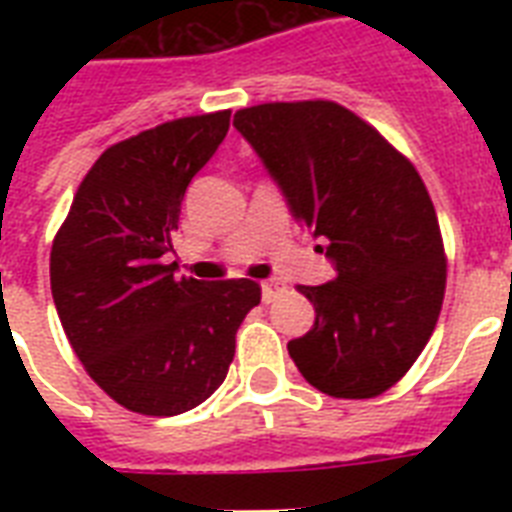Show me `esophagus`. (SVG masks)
<instances>
[{"instance_id": "esophagus-1", "label": "esophagus", "mask_w": 512, "mask_h": 512, "mask_svg": "<svg viewBox=\"0 0 512 512\" xmlns=\"http://www.w3.org/2000/svg\"><path fill=\"white\" fill-rule=\"evenodd\" d=\"M284 289L287 287H284V281H279V279L263 281V303H273V300H276V297H279Z\"/></svg>"}]
</instances>
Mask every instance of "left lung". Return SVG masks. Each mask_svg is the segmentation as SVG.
Returning <instances> with one entry per match:
<instances>
[{
  "label": "left lung",
  "instance_id": "obj_1",
  "mask_svg": "<svg viewBox=\"0 0 512 512\" xmlns=\"http://www.w3.org/2000/svg\"><path fill=\"white\" fill-rule=\"evenodd\" d=\"M233 124L337 268L329 284L297 287L316 324L289 356L327 396H380L412 369L444 305V239L420 172L335 100L260 103Z\"/></svg>",
  "mask_w": 512,
  "mask_h": 512
}]
</instances>
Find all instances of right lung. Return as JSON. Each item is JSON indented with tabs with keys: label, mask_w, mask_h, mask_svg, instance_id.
Wrapping results in <instances>:
<instances>
[{
	"label": "right lung",
	"mask_w": 512,
	"mask_h": 512,
	"mask_svg": "<svg viewBox=\"0 0 512 512\" xmlns=\"http://www.w3.org/2000/svg\"><path fill=\"white\" fill-rule=\"evenodd\" d=\"M228 127L231 111L183 116L106 148L52 239L63 332L92 380L130 412L172 417L207 401L263 295L257 281L209 284L164 263L185 188Z\"/></svg>",
	"instance_id": "add662e5"
}]
</instances>
